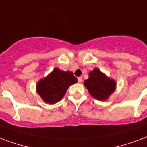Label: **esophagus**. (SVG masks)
I'll return each mask as SVG.
<instances>
[{
    "label": "esophagus",
    "instance_id": "esophagus-1",
    "mask_svg": "<svg viewBox=\"0 0 147 147\" xmlns=\"http://www.w3.org/2000/svg\"><path fill=\"white\" fill-rule=\"evenodd\" d=\"M82 77H78V83H82Z\"/></svg>",
    "mask_w": 147,
    "mask_h": 147
}]
</instances>
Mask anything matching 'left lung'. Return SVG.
<instances>
[{
    "mask_svg": "<svg viewBox=\"0 0 147 147\" xmlns=\"http://www.w3.org/2000/svg\"><path fill=\"white\" fill-rule=\"evenodd\" d=\"M84 86L93 98L106 101L116 90V82L96 68L88 73V78L84 81Z\"/></svg>",
    "mask_w": 147,
    "mask_h": 147,
    "instance_id": "8db88e82",
    "label": "left lung"
}]
</instances>
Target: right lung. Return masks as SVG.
<instances>
[{
  "label": "right lung",
  "instance_id": "right-lung-1",
  "mask_svg": "<svg viewBox=\"0 0 147 147\" xmlns=\"http://www.w3.org/2000/svg\"><path fill=\"white\" fill-rule=\"evenodd\" d=\"M77 82L73 72L55 68L46 77L38 82L36 92L45 103L55 104L63 98L69 86Z\"/></svg>",
  "mask_w": 147,
  "mask_h": 147
}]
</instances>
